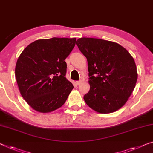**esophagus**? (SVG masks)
Segmentation results:
<instances>
[{
	"instance_id": "esophagus-1",
	"label": "esophagus",
	"mask_w": 153,
	"mask_h": 153,
	"mask_svg": "<svg viewBox=\"0 0 153 153\" xmlns=\"http://www.w3.org/2000/svg\"><path fill=\"white\" fill-rule=\"evenodd\" d=\"M82 80H79V81H77L76 82V84H77V85H79V84H81L82 83Z\"/></svg>"
}]
</instances>
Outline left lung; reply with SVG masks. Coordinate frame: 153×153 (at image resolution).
<instances>
[{
    "label": "left lung",
    "instance_id": "1",
    "mask_svg": "<svg viewBox=\"0 0 153 153\" xmlns=\"http://www.w3.org/2000/svg\"><path fill=\"white\" fill-rule=\"evenodd\" d=\"M76 44L87 59L90 90L86 104L100 113H111L124 105L137 80L133 56L112 41L81 38Z\"/></svg>",
    "mask_w": 153,
    "mask_h": 153
}]
</instances>
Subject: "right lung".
Here are the masks:
<instances>
[{"instance_id":"right-lung-1","label":"right lung","mask_w":153,"mask_h":153,"mask_svg":"<svg viewBox=\"0 0 153 153\" xmlns=\"http://www.w3.org/2000/svg\"><path fill=\"white\" fill-rule=\"evenodd\" d=\"M76 42V38L37 40L18 57L15 69L18 88L33 110L50 113L65 103L74 86L65 77V60Z\"/></svg>"}]
</instances>
